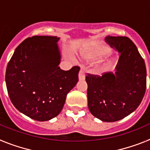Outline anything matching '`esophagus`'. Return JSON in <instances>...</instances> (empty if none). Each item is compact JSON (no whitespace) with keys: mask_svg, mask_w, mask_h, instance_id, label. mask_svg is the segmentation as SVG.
<instances>
[{"mask_svg":"<svg viewBox=\"0 0 150 150\" xmlns=\"http://www.w3.org/2000/svg\"><path fill=\"white\" fill-rule=\"evenodd\" d=\"M79 80H84L85 79V70L83 67L80 69L79 72Z\"/></svg>","mask_w":150,"mask_h":150,"instance_id":"obj_1","label":"esophagus"}]
</instances>
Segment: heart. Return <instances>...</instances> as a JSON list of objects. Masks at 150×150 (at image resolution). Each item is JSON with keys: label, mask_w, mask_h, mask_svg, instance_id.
<instances>
[{"label": "heart", "mask_w": 150, "mask_h": 150, "mask_svg": "<svg viewBox=\"0 0 150 150\" xmlns=\"http://www.w3.org/2000/svg\"><path fill=\"white\" fill-rule=\"evenodd\" d=\"M107 50H102V51H98L96 52H94L93 54H91V59H98L99 56H100V55H104V54L107 53Z\"/></svg>", "instance_id": "heart-1"}]
</instances>
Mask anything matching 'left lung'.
Returning <instances> with one entry per match:
<instances>
[{"mask_svg":"<svg viewBox=\"0 0 150 150\" xmlns=\"http://www.w3.org/2000/svg\"><path fill=\"white\" fill-rule=\"evenodd\" d=\"M106 43L120 53L116 74H87L89 111L103 122L126 117L141 103L146 88L145 62L137 46L127 37L107 36Z\"/></svg>","mask_w":150,"mask_h":150,"instance_id":"1","label":"left lung"}]
</instances>
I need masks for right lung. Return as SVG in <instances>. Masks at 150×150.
Instances as JSON below:
<instances>
[{"instance_id":"right-lung-1","label":"right lung","mask_w":150,"mask_h":150,"mask_svg":"<svg viewBox=\"0 0 150 150\" xmlns=\"http://www.w3.org/2000/svg\"><path fill=\"white\" fill-rule=\"evenodd\" d=\"M59 40L52 36L28 38L17 46L6 67L10 100L18 111L37 121L58 116L78 82L79 66L69 71L59 67Z\"/></svg>"}]
</instances>
